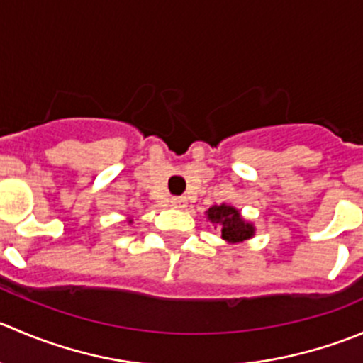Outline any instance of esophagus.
<instances>
[{
    "mask_svg": "<svg viewBox=\"0 0 363 363\" xmlns=\"http://www.w3.org/2000/svg\"><path fill=\"white\" fill-rule=\"evenodd\" d=\"M170 202H172V206L177 207V209H184V207L188 206V200H186L184 196H174Z\"/></svg>",
    "mask_w": 363,
    "mask_h": 363,
    "instance_id": "34e87169",
    "label": "esophagus"
}]
</instances>
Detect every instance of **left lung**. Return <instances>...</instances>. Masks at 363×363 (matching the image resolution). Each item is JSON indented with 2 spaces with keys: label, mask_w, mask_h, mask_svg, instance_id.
<instances>
[{
  "label": "left lung",
  "mask_w": 363,
  "mask_h": 363,
  "mask_svg": "<svg viewBox=\"0 0 363 363\" xmlns=\"http://www.w3.org/2000/svg\"><path fill=\"white\" fill-rule=\"evenodd\" d=\"M214 228L221 232V239L227 242H242L255 235V225L241 216V211L234 206H213L206 211Z\"/></svg>",
  "instance_id": "1"
}]
</instances>
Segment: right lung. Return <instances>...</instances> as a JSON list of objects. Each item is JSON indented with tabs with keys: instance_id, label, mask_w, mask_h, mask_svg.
<instances>
[{
	"instance_id": "right-lung-1",
	"label": "right lung",
	"mask_w": 363,
	"mask_h": 363,
	"mask_svg": "<svg viewBox=\"0 0 363 363\" xmlns=\"http://www.w3.org/2000/svg\"><path fill=\"white\" fill-rule=\"evenodd\" d=\"M131 221H133V220H131V218H129V223H131Z\"/></svg>"
}]
</instances>
